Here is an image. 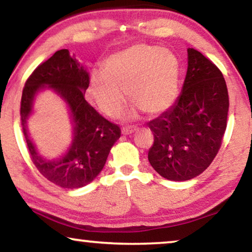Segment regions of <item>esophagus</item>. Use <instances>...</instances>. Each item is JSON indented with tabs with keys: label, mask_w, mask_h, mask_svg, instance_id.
<instances>
[{
	"label": "esophagus",
	"mask_w": 252,
	"mask_h": 252,
	"mask_svg": "<svg viewBox=\"0 0 252 252\" xmlns=\"http://www.w3.org/2000/svg\"><path fill=\"white\" fill-rule=\"evenodd\" d=\"M136 131V127H123L122 134L123 136H129V134L133 133Z\"/></svg>",
	"instance_id": "obj_1"
}]
</instances>
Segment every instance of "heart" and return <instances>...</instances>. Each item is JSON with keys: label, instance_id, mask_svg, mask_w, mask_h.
Returning a JSON list of instances; mask_svg holds the SVG:
<instances>
[{"label": "heart", "instance_id": "b5f03b06", "mask_svg": "<svg viewBox=\"0 0 252 252\" xmlns=\"http://www.w3.org/2000/svg\"><path fill=\"white\" fill-rule=\"evenodd\" d=\"M179 89V63L176 56L164 48L143 43L133 44L107 57L104 70L91 74L90 94L100 112L115 118L126 102L133 101L127 113L138 109L155 116L171 107Z\"/></svg>", "mask_w": 252, "mask_h": 252}]
</instances>
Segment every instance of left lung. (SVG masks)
I'll list each match as a JSON object with an SVG mask.
<instances>
[{"label":"left lung","mask_w":252,"mask_h":252,"mask_svg":"<svg viewBox=\"0 0 252 252\" xmlns=\"http://www.w3.org/2000/svg\"><path fill=\"white\" fill-rule=\"evenodd\" d=\"M228 106L220 70L189 48L182 94L168 111L148 123L154 134L148 161L155 171L173 182L201 175L220 148Z\"/></svg>","instance_id":"1"}]
</instances>
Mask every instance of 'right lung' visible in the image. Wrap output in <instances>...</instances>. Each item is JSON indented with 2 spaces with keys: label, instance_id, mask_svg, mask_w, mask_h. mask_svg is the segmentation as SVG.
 <instances>
[{
  "label": "right lung",
  "instance_id": "1",
  "mask_svg": "<svg viewBox=\"0 0 252 252\" xmlns=\"http://www.w3.org/2000/svg\"><path fill=\"white\" fill-rule=\"evenodd\" d=\"M89 83L86 67L67 49H63L34 70L21 95V126L32 160L45 178L63 189H80L94 180L121 136L120 127L99 115L86 100ZM44 90L55 92L65 102L73 127L72 141L66 152L54 159L39 154L27 126L34 100Z\"/></svg>",
  "mask_w": 252,
  "mask_h": 252
}]
</instances>
